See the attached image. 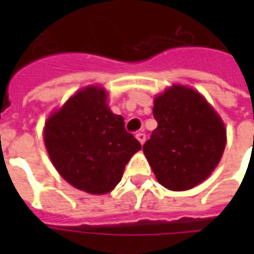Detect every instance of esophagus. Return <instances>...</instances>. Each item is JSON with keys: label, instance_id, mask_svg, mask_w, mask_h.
Segmentation results:
<instances>
[{"label": "esophagus", "instance_id": "34e87169", "mask_svg": "<svg viewBox=\"0 0 254 254\" xmlns=\"http://www.w3.org/2000/svg\"><path fill=\"white\" fill-rule=\"evenodd\" d=\"M135 138L138 139L141 145H143V143H145V141H146V135H145V133H141V131H139V133H137V134H135Z\"/></svg>", "mask_w": 254, "mask_h": 254}]
</instances>
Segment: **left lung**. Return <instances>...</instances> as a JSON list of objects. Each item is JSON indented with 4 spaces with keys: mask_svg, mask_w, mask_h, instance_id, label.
Here are the masks:
<instances>
[{
    "mask_svg": "<svg viewBox=\"0 0 254 254\" xmlns=\"http://www.w3.org/2000/svg\"><path fill=\"white\" fill-rule=\"evenodd\" d=\"M158 123L143 154L157 181L171 191L191 190L220 162L227 129L215 108L196 89L173 84L154 97Z\"/></svg>",
    "mask_w": 254,
    "mask_h": 254,
    "instance_id": "8db88e82",
    "label": "left lung"
}]
</instances>
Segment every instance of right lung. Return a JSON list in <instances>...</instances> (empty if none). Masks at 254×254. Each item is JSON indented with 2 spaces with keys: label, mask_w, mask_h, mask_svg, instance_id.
Segmentation results:
<instances>
[{
  "label": "right lung",
  "mask_w": 254,
  "mask_h": 254,
  "mask_svg": "<svg viewBox=\"0 0 254 254\" xmlns=\"http://www.w3.org/2000/svg\"><path fill=\"white\" fill-rule=\"evenodd\" d=\"M43 141L54 167L75 189L111 192L141 143L125 130L124 117L108 105V92L92 84L76 91L50 113Z\"/></svg>",
  "instance_id": "right-lung-1"
}]
</instances>
